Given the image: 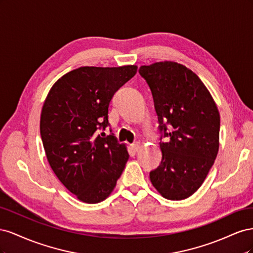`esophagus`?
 I'll return each instance as SVG.
<instances>
[{
  "mask_svg": "<svg viewBox=\"0 0 253 253\" xmlns=\"http://www.w3.org/2000/svg\"><path fill=\"white\" fill-rule=\"evenodd\" d=\"M132 149H133V151L134 152H138L139 151V149H140V143L139 142H136V143H133L132 145Z\"/></svg>",
  "mask_w": 253,
  "mask_h": 253,
  "instance_id": "obj_1",
  "label": "esophagus"
}]
</instances>
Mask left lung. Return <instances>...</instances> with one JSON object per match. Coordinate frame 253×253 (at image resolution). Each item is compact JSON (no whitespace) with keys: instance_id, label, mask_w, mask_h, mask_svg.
<instances>
[{"instance_id":"left-lung-1","label":"left lung","mask_w":253,"mask_h":253,"mask_svg":"<svg viewBox=\"0 0 253 253\" xmlns=\"http://www.w3.org/2000/svg\"><path fill=\"white\" fill-rule=\"evenodd\" d=\"M168 142H160L162 164L150 173L152 185L167 200H186L203 185L219 148V112L198 76L174 61L142 65ZM169 129L166 131V126Z\"/></svg>"}]
</instances>
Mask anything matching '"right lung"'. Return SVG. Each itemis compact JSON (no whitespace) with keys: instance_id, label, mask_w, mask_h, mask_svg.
<instances>
[{"instance_id":"obj_1","label":"right lung","mask_w":253,"mask_h":253,"mask_svg":"<svg viewBox=\"0 0 253 253\" xmlns=\"http://www.w3.org/2000/svg\"><path fill=\"white\" fill-rule=\"evenodd\" d=\"M137 73V65L82 66L58 79L45 99L40 133L48 164L63 186L79 201L98 204L113 192L128 159L125 143L109 126L114 94Z\"/></svg>"}]
</instances>
